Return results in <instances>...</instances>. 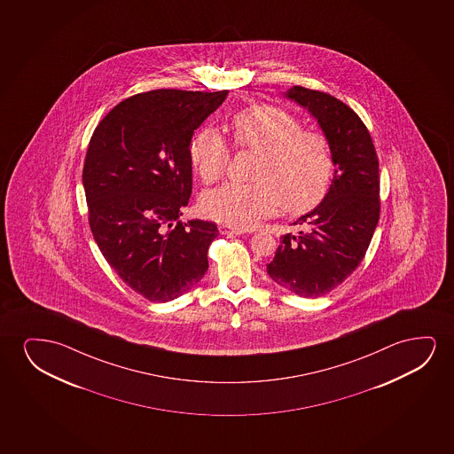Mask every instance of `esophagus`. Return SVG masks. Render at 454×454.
<instances>
[{"instance_id": "obj_1", "label": "esophagus", "mask_w": 454, "mask_h": 454, "mask_svg": "<svg viewBox=\"0 0 454 454\" xmlns=\"http://www.w3.org/2000/svg\"><path fill=\"white\" fill-rule=\"evenodd\" d=\"M220 232L224 234V236H240V234H243L242 230H239V228H231V226H220Z\"/></svg>"}]
</instances>
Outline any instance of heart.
Instances as JSON below:
<instances>
[{"label": "heart", "instance_id": "obj_1", "mask_svg": "<svg viewBox=\"0 0 454 454\" xmlns=\"http://www.w3.org/2000/svg\"><path fill=\"white\" fill-rule=\"evenodd\" d=\"M236 147L259 153L253 183L224 184L201 199L207 217L247 228L280 209L301 215L315 209L329 191L333 155L327 137L302 129L294 114L280 106L243 108L231 121ZM191 161L206 184L222 180L231 149L212 129L200 130L191 144Z\"/></svg>", "mask_w": 454, "mask_h": 454}]
</instances>
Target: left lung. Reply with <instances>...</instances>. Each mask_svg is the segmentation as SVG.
I'll return each mask as SVG.
<instances>
[{"instance_id":"left-lung-1","label":"left lung","mask_w":454,"mask_h":454,"mask_svg":"<svg viewBox=\"0 0 454 454\" xmlns=\"http://www.w3.org/2000/svg\"><path fill=\"white\" fill-rule=\"evenodd\" d=\"M286 96L317 119L336 164L323 201L293 224L267 265L270 278L304 298H317L342 284L366 255L380 218L379 156L360 116L329 93L290 88Z\"/></svg>"}]
</instances>
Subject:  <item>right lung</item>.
<instances>
[{
  "mask_svg": "<svg viewBox=\"0 0 454 454\" xmlns=\"http://www.w3.org/2000/svg\"><path fill=\"white\" fill-rule=\"evenodd\" d=\"M228 90H152L119 102L96 127L83 164L88 223L131 290L168 302L207 271L217 224L178 217L192 192L191 139Z\"/></svg>",
  "mask_w": 454,
  "mask_h": 454,
  "instance_id": "right-lung-1",
  "label": "right lung"
}]
</instances>
